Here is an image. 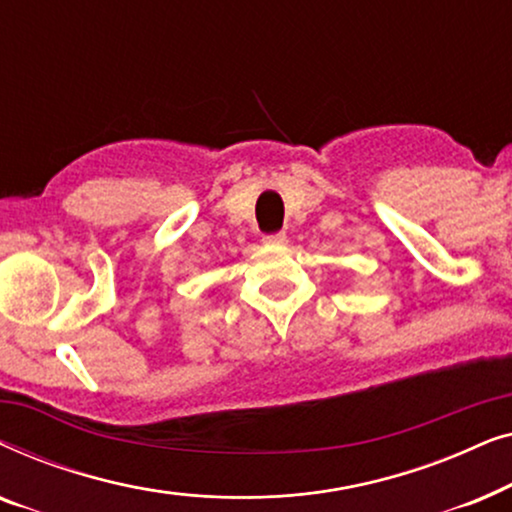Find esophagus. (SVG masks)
<instances>
[{
  "label": "esophagus",
  "instance_id": "34e87169",
  "mask_svg": "<svg viewBox=\"0 0 512 512\" xmlns=\"http://www.w3.org/2000/svg\"><path fill=\"white\" fill-rule=\"evenodd\" d=\"M263 242L268 244V247H279V244L286 242V233H270L263 237Z\"/></svg>",
  "mask_w": 512,
  "mask_h": 512
}]
</instances>
